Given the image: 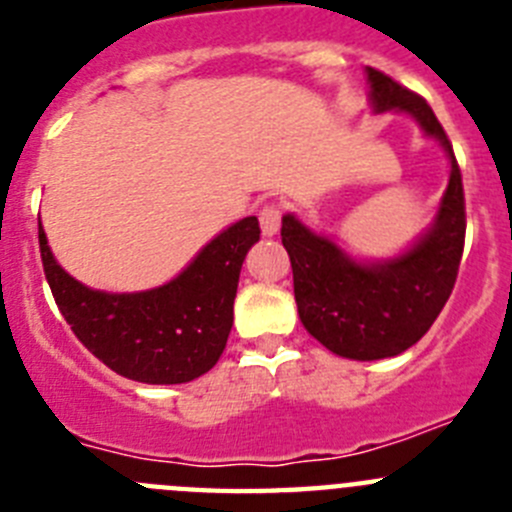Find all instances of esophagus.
Returning a JSON list of instances; mask_svg holds the SVG:
<instances>
[{"instance_id": "obj_1", "label": "esophagus", "mask_w": 512, "mask_h": 512, "mask_svg": "<svg viewBox=\"0 0 512 512\" xmlns=\"http://www.w3.org/2000/svg\"><path fill=\"white\" fill-rule=\"evenodd\" d=\"M259 223H261V233H264V235H277L279 233V225H282V207H279V205L261 207Z\"/></svg>"}]
</instances>
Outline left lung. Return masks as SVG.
Here are the masks:
<instances>
[{"label":"left lung","instance_id":"left-lung-1","mask_svg":"<svg viewBox=\"0 0 512 512\" xmlns=\"http://www.w3.org/2000/svg\"><path fill=\"white\" fill-rule=\"evenodd\" d=\"M366 81L372 110L413 117L443 148L451 171L433 223L390 259H356L292 212L282 217L302 325L328 351L354 361L390 359L428 333L454 289L467 230L454 148L428 102L369 66Z\"/></svg>","mask_w":512,"mask_h":512}]
</instances>
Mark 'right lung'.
Returning a JSON list of instances; mask_svg holds the SVG:
<instances>
[{
  "instance_id": "add662e5",
  "label": "right lung",
  "mask_w": 512,
  "mask_h": 512,
  "mask_svg": "<svg viewBox=\"0 0 512 512\" xmlns=\"http://www.w3.org/2000/svg\"><path fill=\"white\" fill-rule=\"evenodd\" d=\"M253 215L228 225L174 279L143 292H104L74 279L38 225L53 300L74 336L120 377L184 384L217 364L233 328V300L248 248L259 241Z\"/></svg>"
}]
</instances>
